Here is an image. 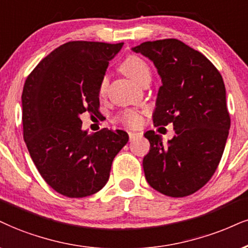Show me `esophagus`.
<instances>
[{"mask_svg":"<svg viewBox=\"0 0 248 248\" xmlns=\"http://www.w3.org/2000/svg\"><path fill=\"white\" fill-rule=\"evenodd\" d=\"M139 136H140V133H138V132H129L130 141H133V140H136Z\"/></svg>","mask_w":248,"mask_h":248,"instance_id":"1","label":"esophagus"}]
</instances>
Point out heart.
Returning a JSON list of instances; mask_svg holds the SVG:
<instances>
[{"label": "heart", "mask_w": 248, "mask_h": 248, "mask_svg": "<svg viewBox=\"0 0 248 248\" xmlns=\"http://www.w3.org/2000/svg\"><path fill=\"white\" fill-rule=\"evenodd\" d=\"M121 70L123 71L127 77L136 81L137 84L142 85L143 82L148 79H151V69H149L148 64L145 62L142 59L136 56V55H130L123 61L121 64ZM109 79L105 76L100 81L99 86V94L100 95H105L107 90H108ZM119 121L124 125L131 127H137L141 124L142 117L139 112L133 111V110H125L122 112L118 117Z\"/></svg>", "instance_id": "1"}]
</instances>
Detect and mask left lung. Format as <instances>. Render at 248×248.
<instances>
[{"label": "left lung", "mask_w": 248, "mask_h": 248, "mask_svg": "<svg viewBox=\"0 0 248 248\" xmlns=\"http://www.w3.org/2000/svg\"><path fill=\"white\" fill-rule=\"evenodd\" d=\"M132 50L148 57L161 77L155 126L171 123L176 133L167 145L154 131L145 133L151 143L142 161L146 180L168 197H187L209 182L224 152L231 122L224 81L204 55L177 39Z\"/></svg>", "instance_id": "8db88e82"}]
</instances>
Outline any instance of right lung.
<instances>
[{"instance_id": "right-lung-1", "label": "right lung", "mask_w": 248, "mask_h": 248, "mask_svg": "<svg viewBox=\"0 0 248 248\" xmlns=\"http://www.w3.org/2000/svg\"><path fill=\"white\" fill-rule=\"evenodd\" d=\"M121 44L70 41L51 51L30 73L21 94L23 136L45 182L69 198L99 192L111 163L129 141L122 130L88 134L80 115L97 116L99 86Z\"/></svg>"}]
</instances>
